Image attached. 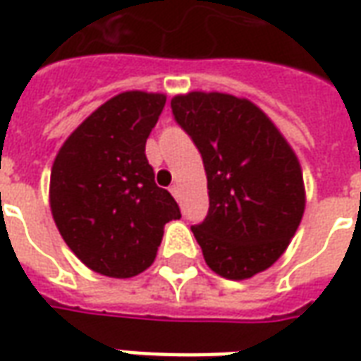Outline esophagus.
<instances>
[{"label": "esophagus", "instance_id": "1", "mask_svg": "<svg viewBox=\"0 0 361 361\" xmlns=\"http://www.w3.org/2000/svg\"><path fill=\"white\" fill-rule=\"evenodd\" d=\"M170 191H172V195L176 197V199H178V201H180V197H181L180 188H178V185H172V188H170Z\"/></svg>", "mask_w": 361, "mask_h": 361}]
</instances>
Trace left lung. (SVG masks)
<instances>
[{"label": "left lung", "instance_id": "obj_1", "mask_svg": "<svg viewBox=\"0 0 361 361\" xmlns=\"http://www.w3.org/2000/svg\"><path fill=\"white\" fill-rule=\"evenodd\" d=\"M176 123L201 152L209 212L191 226L224 279L265 271L284 253L305 207L294 150L255 104L220 92L173 96Z\"/></svg>", "mask_w": 361, "mask_h": 361}]
</instances>
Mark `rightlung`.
I'll return each instance as SVG.
<instances>
[{"label":"right lung","instance_id":"right-lung-1","mask_svg":"<svg viewBox=\"0 0 361 361\" xmlns=\"http://www.w3.org/2000/svg\"><path fill=\"white\" fill-rule=\"evenodd\" d=\"M164 94L121 92L69 135L51 166L50 207L69 250L94 272L129 279L152 265L180 207L154 183L145 145Z\"/></svg>","mask_w":361,"mask_h":361}]
</instances>
